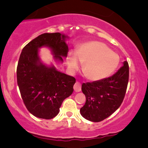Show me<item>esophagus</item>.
Listing matches in <instances>:
<instances>
[{"instance_id": "34e87169", "label": "esophagus", "mask_w": 148, "mask_h": 148, "mask_svg": "<svg viewBox=\"0 0 148 148\" xmlns=\"http://www.w3.org/2000/svg\"><path fill=\"white\" fill-rule=\"evenodd\" d=\"M74 90L75 92H80L81 90V84H80L79 82H78V81H76L75 83V84H74Z\"/></svg>"}]
</instances>
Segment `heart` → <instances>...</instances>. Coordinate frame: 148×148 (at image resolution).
Here are the masks:
<instances>
[{
	"mask_svg": "<svg viewBox=\"0 0 148 148\" xmlns=\"http://www.w3.org/2000/svg\"><path fill=\"white\" fill-rule=\"evenodd\" d=\"M79 60L84 64V75L90 81H100L115 72L120 62L119 56L105 44L90 42L81 45L76 54L70 53L67 58L69 68L75 71L79 68Z\"/></svg>",
	"mask_w": 148,
	"mask_h": 148,
	"instance_id": "obj_1",
	"label": "heart"
}]
</instances>
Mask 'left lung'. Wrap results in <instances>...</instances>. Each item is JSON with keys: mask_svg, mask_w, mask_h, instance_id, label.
Listing matches in <instances>:
<instances>
[{"mask_svg": "<svg viewBox=\"0 0 148 148\" xmlns=\"http://www.w3.org/2000/svg\"><path fill=\"white\" fill-rule=\"evenodd\" d=\"M123 67L108 78L82 84L86 103L80 109L81 115L92 122L102 121L120 106L126 93L129 81V64Z\"/></svg>", "mask_w": 148, "mask_h": 148, "instance_id": "1", "label": "left lung"}]
</instances>
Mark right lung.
I'll return each mask as SVG.
<instances>
[{
	"label": "right lung",
	"instance_id": "add662e5",
	"mask_svg": "<svg viewBox=\"0 0 148 148\" xmlns=\"http://www.w3.org/2000/svg\"><path fill=\"white\" fill-rule=\"evenodd\" d=\"M67 36L60 33H44L23 47L16 68L17 84L25 107L39 118H53L58 114L64 99L72 94L75 78L48 67L40 60L42 47L51 49L54 59L62 62L67 57Z\"/></svg>",
	"mask_w": 148,
	"mask_h": 148
}]
</instances>
